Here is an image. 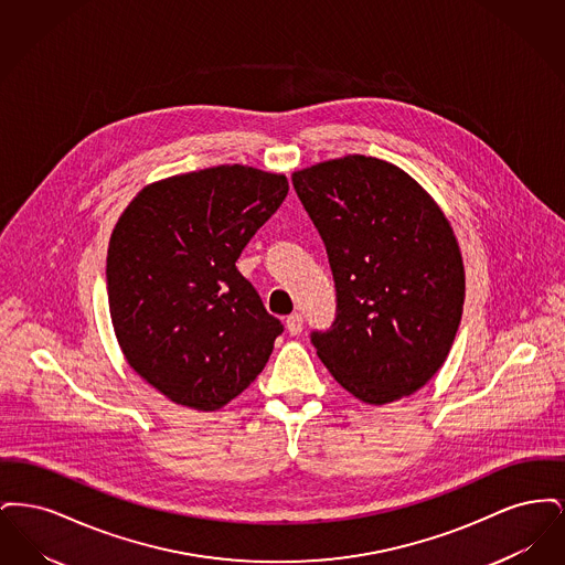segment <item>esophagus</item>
<instances>
[{"label": "esophagus", "mask_w": 565, "mask_h": 565, "mask_svg": "<svg viewBox=\"0 0 565 565\" xmlns=\"http://www.w3.org/2000/svg\"><path fill=\"white\" fill-rule=\"evenodd\" d=\"M286 328H288V332L296 337V334H300V330H302V316L300 313H292V316H288V320H286Z\"/></svg>", "instance_id": "obj_1"}]
</instances>
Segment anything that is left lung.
Returning a JSON list of instances; mask_svg holds the SVG:
<instances>
[{
    "instance_id": "left-lung-1",
    "label": "left lung",
    "mask_w": 565,
    "mask_h": 565,
    "mask_svg": "<svg viewBox=\"0 0 565 565\" xmlns=\"http://www.w3.org/2000/svg\"><path fill=\"white\" fill-rule=\"evenodd\" d=\"M337 288V318L311 332L318 355L366 404L401 401L445 364L466 277L443 210L392 162L350 154L292 173Z\"/></svg>"
}]
</instances>
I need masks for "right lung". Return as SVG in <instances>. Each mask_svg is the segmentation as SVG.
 I'll return each instance as SVG.
<instances>
[{"instance_id": "obj_1", "label": "right lung", "mask_w": 565, "mask_h": 565, "mask_svg": "<svg viewBox=\"0 0 565 565\" xmlns=\"http://www.w3.org/2000/svg\"><path fill=\"white\" fill-rule=\"evenodd\" d=\"M288 180L245 164L173 175L137 192L108 247L118 345L171 403L217 411L263 373L284 326L235 267Z\"/></svg>"}]
</instances>
